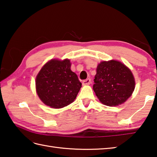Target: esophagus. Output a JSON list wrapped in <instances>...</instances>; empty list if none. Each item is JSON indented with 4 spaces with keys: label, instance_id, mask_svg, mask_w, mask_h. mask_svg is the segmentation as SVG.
I'll return each instance as SVG.
<instances>
[{
    "label": "esophagus",
    "instance_id": "esophagus-1",
    "mask_svg": "<svg viewBox=\"0 0 157 157\" xmlns=\"http://www.w3.org/2000/svg\"><path fill=\"white\" fill-rule=\"evenodd\" d=\"M91 83V79H85V80H84L83 81V82H82V84L84 85V86H85V85H89Z\"/></svg>",
    "mask_w": 157,
    "mask_h": 157
}]
</instances>
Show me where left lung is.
Masks as SVG:
<instances>
[{
	"label": "left lung",
	"mask_w": 157,
	"mask_h": 157,
	"mask_svg": "<svg viewBox=\"0 0 157 157\" xmlns=\"http://www.w3.org/2000/svg\"><path fill=\"white\" fill-rule=\"evenodd\" d=\"M93 90L101 103L116 106L124 103L134 91L133 73L119 61H102L98 64Z\"/></svg>",
	"instance_id": "8db88e82"
}]
</instances>
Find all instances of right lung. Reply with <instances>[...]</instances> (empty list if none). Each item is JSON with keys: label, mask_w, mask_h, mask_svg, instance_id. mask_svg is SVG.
<instances>
[{"label": "right lung", "mask_w": 157, "mask_h": 157, "mask_svg": "<svg viewBox=\"0 0 157 157\" xmlns=\"http://www.w3.org/2000/svg\"><path fill=\"white\" fill-rule=\"evenodd\" d=\"M69 59H52L36 75V91L46 105L58 109L73 102L82 87L78 76L71 70Z\"/></svg>", "instance_id": "1"}]
</instances>
